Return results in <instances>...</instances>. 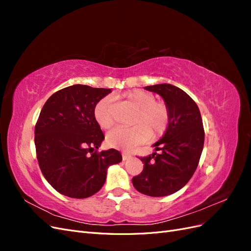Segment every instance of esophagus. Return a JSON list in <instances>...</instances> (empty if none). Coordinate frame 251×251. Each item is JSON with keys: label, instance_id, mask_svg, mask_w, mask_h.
I'll list each match as a JSON object with an SVG mask.
<instances>
[{"label": "esophagus", "instance_id": "1", "mask_svg": "<svg viewBox=\"0 0 251 251\" xmlns=\"http://www.w3.org/2000/svg\"><path fill=\"white\" fill-rule=\"evenodd\" d=\"M131 157H132L131 154L126 153V151H124V153H123V159H124V160H127V159L131 158Z\"/></svg>", "mask_w": 251, "mask_h": 251}]
</instances>
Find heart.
I'll use <instances>...</instances> for the list:
<instances>
[{"mask_svg": "<svg viewBox=\"0 0 251 251\" xmlns=\"http://www.w3.org/2000/svg\"><path fill=\"white\" fill-rule=\"evenodd\" d=\"M126 98L135 109L132 119L134 126L130 127H116L107 135V143L112 148L131 150L146 141L149 137L155 138L164 133L169 125V110L163 102L155 101L154 95L141 90H135L126 94ZM112 98L103 97L94 108L96 123L103 130H108L114 119L111 111Z\"/></svg>", "mask_w": 251, "mask_h": 251, "instance_id": "1", "label": "heart"}]
</instances>
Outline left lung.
<instances>
[{
    "mask_svg": "<svg viewBox=\"0 0 251 251\" xmlns=\"http://www.w3.org/2000/svg\"><path fill=\"white\" fill-rule=\"evenodd\" d=\"M144 89L163 98L170 118L162 138L153 144L160 151L141 158L143 171L132 182L141 194L169 196L183 187L198 166L204 146L202 117L192 97L176 86L160 83Z\"/></svg>",
    "mask_w": 251,
    "mask_h": 251,
    "instance_id": "1",
    "label": "left lung"
}]
</instances>
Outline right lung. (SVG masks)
Masks as SVG:
<instances>
[{"label": "right lung", "mask_w": 251, "mask_h": 251, "mask_svg": "<svg viewBox=\"0 0 251 251\" xmlns=\"http://www.w3.org/2000/svg\"><path fill=\"white\" fill-rule=\"evenodd\" d=\"M111 89L73 85L51 95L40 113L34 143L40 169L62 195L83 199L96 194L109 166L123 160L117 150L97 153L104 135L94 108Z\"/></svg>", "instance_id": "right-lung-1"}]
</instances>
